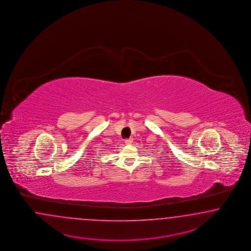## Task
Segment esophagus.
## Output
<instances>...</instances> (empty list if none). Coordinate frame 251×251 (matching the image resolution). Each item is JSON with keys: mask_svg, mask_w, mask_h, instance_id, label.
<instances>
[{"mask_svg": "<svg viewBox=\"0 0 251 251\" xmlns=\"http://www.w3.org/2000/svg\"><path fill=\"white\" fill-rule=\"evenodd\" d=\"M132 138H129V139H126L124 142H125V144H131L132 143Z\"/></svg>", "mask_w": 251, "mask_h": 251, "instance_id": "obj_1", "label": "esophagus"}]
</instances>
